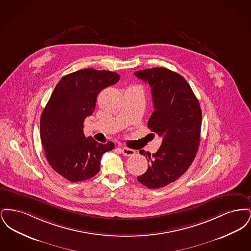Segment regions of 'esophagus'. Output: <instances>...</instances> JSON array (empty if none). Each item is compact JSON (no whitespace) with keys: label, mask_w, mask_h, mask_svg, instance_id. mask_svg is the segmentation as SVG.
<instances>
[{"label":"esophagus","mask_w":251,"mask_h":251,"mask_svg":"<svg viewBox=\"0 0 251 251\" xmlns=\"http://www.w3.org/2000/svg\"><path fill=\"white\" fill-rule=\"evenodd\" d=\"M121 151H122V153H123L124 156H131L135 153L134 150H131V149H129V148H122Z\"/></svg>","instance_id":"obj_1"}]
</instances>
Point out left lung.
<instances>
[{
  "label": "left lung",
  "mask_w": 251,
  "mask_h": 251,
  "mask_svg": "<svg viewBox=\"0 0 251 251\" xmlns=\"http://www.w3.org/2000/svg\"><path fill=\"white\" fill-rule=\"evenodd\" d=\"M134 75L151 87L154 111L148 127L163 139L155 153L145 152L150 166L137 179L148 188H161L179 179L191 166L200 146L201 109L179 73L153 68Z\"/></svg>",
  "instance_id": "8db88e82"
}]
</instances>
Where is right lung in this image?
I'll return each mask as SVG.
<instances>
[{
  "mask_svg": "<svg viewBox=\"0 0 251 251\" xmlns=\"http://www.w3.org/2000/svg\"><path fill=\"white\" fill-rule=\"evenodd\" d=\"M117 72L84 69L65 75L56 84L40 119V137L50 166L72 182L94 177L100 158L115 148L84 134V121L92 115L97 96L117 84Z\"/></svg>",
  "mask_w": 251,
  "mask_h": 251,
  "instance_id": "right-lung-1",
  "label": "right lung"
}]
</instances>
